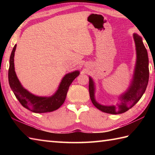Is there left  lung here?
Listing matches in <instances>:
<instances>
[{"label":"left lung","mask_w":155,"mask_h":155,"mask_svg":"<svg viewBox=\"0 0 155 155\" xmlns=\"http://www.w3.org/2000/svg\"><path fill=\"white\" fill-rule=\"evenodd\" d=\"M134 40L135 42L137 51V62L134 69L133 81L127 91L119 97L121 101L117 106H104L100 104L95 101L94 98V84L93 79L89 77V90L90 97L92 103L98 110L106 113L117 114L123 113L132 108L140 98L147 87L149 78V57L147 51L143 42V39L137 34L133 35Z\"/></svg>","instance_id":"1"}]
</instances>
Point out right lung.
Listing matches in <instances>:
<instances>
[{
	"label": "right lung",
	"instance_id": "add662e5",
	"mask_svg": "<svg viewBox=\"0 0 155 155\" xmlns=\"http://www.w3.org/2000/svg\"><path fill=\"white\" fill-rule=\"evenodd\" d=\"M16 45L13 48L9 61L8 82L10 87L23 107L36 113H45L58 109L64 103L69 86L75 78L79 75V71H75L66 74L61 81L57 92L51 97H38L26 90L21 85L15 71L14 57Z\"/></svg>",
	"mask_w": 155,
	"mask_h": 155
}]
</instances>
